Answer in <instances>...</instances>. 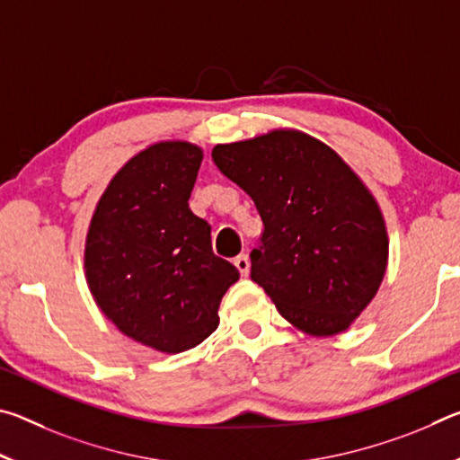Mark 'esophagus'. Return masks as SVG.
Wrapping results in <instances>:
<instances>
[{
  "instance_id": "1",
  "label": "esophagus",
  "mask_w": 460,
  "mask_h": 460,
  "mask_svg": "<svg viewBox=\"0 0 460 460\" xmlns=\"http://www.w3.org/2000/svg\"><path fill=\"white\" fill-rule=\"evenodd\" d=\"M233 263H235V268L239 270L241 276H249V268H252V261H249L247 255H237V258L233 260Z\"/></svg>"
}]
</instances>
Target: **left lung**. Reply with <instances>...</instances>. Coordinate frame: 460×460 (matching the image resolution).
<instances>
[{
  "instance_id": "8db88e82",
  "label": "left lung",
  "mask_w": 460,
  "mask_h": 460,
  "mask_svg": "<svg viewBox=\"0 0 460 460\" xmlns=\"http://www.w3.org/2000/svg\"><path fill=\"white\" fill-rule=\"evenodd\" d=\"M213 160L261 215L253 282L298 331L345 332L387 270V227L371 190L331 146L294 128L217 144Z\"/></svg>"
}]
</instances>
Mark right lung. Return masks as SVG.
<instances>
[{"instance_id": "obj_1", "label": "right lung", "mask_w": 460, "mask_h": 460, "mask_svg": "<svg viewBox=\"0 0 460 460\" xmlns=\"http://www.w3.org/2000/svg\"><path fill=\"white\" fill-rule=\"evenodd\" d=\"M200 162L202 150L186 139L146 146L109 181L84 239V278L101 313L168 355L217 331L221 298L239 279L189 207Z\"/></svg>"}]
</instances>
